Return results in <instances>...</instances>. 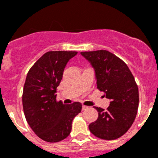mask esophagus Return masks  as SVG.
<instances>
[{
	"instance_id": "1",
	"label": "esophagus",
	"mask_w": 158,
	"mask_h": 158,
	"mask_svg": "<svg viewBox=\"0 0 158 158\" xmlns=\"http://www.w3.org/2000/svg\"><path fill=\"white\" fill-rule=\"evenodd\" d=\"M88 108H89V107H88V106H85V105H83L82 106V110H86V109H88Z\"/></svg>"
}]
</instances>
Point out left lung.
<instances>
[{
    "instance_id": "1",
    "label": "left lung",
    "mask_w": 158,
    "mask_h": 158,
    "mask_svg": "<svg viewBox=\"0 0 158 158\" xmlns=\"http://www.w3.org/2000/svg\"><path fill=\"white\" fill-rule=\"evenodd\" d=\"M94 69L96 85L110 100L104 111L95 107L98 118L89 124L91 133L104 140L120 138L133 124L139 107V89L127 64L107 51L81 52Z\"/></svg>"
}]
</instances>
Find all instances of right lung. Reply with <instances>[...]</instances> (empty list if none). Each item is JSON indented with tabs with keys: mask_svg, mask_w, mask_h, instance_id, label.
Wrapping results in <instances>:
<instances>
[{
	"mask_svg": "<svg viewBox=\"0 0 158 158\" xmlns=\"http://www.w3.org/2000/svg\"><path fill=\"white\" fill-rule=\"evenodd\" d=\"M77 54L49 51L27 73L22 97L25 118L32 131L46 142H60L69 136L73 119L81 111L78 102L68 105L56 101L64 69Z\"/></svg>",
	"mask_w": 158,
	"mask_h": 158,
	"instance_id": "add662e5",
	"label": "right lung"
}]
</instances>
